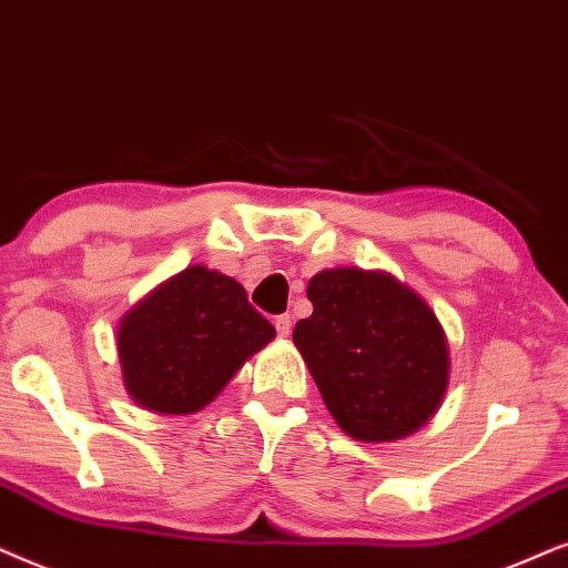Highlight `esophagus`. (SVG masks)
<instances>
[{"instance_id":"34e87169","label":"esophagus","mask_w":568,"mask_h":568,"mask_svg":"<svg viewBox=\"0 0 568 568\" xmlns=\"http://www.w3.org/2000/svg\"><path fill=\"white\" fill-rule=\"evenodd\" d=\"M291 327H293L291 314H277L275 316V329H277L280 337H288L291 335Z\"/></svg>"}]
</instances>
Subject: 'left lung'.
<instances>
[{"label": "left lung", "mask_w": 568, "mask_h": 568, "mask_svg": "<svg viewBox=\"0 0 568 568\" xmlns=\"http://www.w3.org/2000/svg\"><path fill=\"white\" fill-rule=\"evenodd\" d=\"M293 343L347 436L395 442L418 430L449 384V345L418 293L387 272L324 270Z\"/></svg>", "instance_id": "1"}]
</instances>
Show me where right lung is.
Listing matches in <instances>:
<instances>
[{
	"label": "right lung",
	"instance_id": "1",
	"mask_svg": "<svg viewBox=\"0 0 568 568\" xmlns=\"http://www.w3.org/2000/svg\"><path fill=\"white\" fill-rule=\"evenodd\" d=\"M275 327L248 304L244 285L186 267L132 306L116 329L124 387L153 413L189 415L213 403Z\"/></svg>",
	"mask_w": 568,
	"mask_h": 568
}]
</instances>
